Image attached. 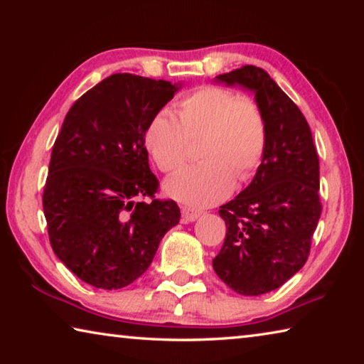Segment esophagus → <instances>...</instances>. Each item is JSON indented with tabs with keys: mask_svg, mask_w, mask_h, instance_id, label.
<instances>
[{
	"mask_svg": "<svg viewBox=\"0 0 364 364\" xmlns=\"http://www.w3.org/2000/svg\"><path fill=\"white\" fill-rule=\"evenodd\" d=\"M202 215L200 210H197V208L193 207H181V220L183 223H191V221H196Z\"/></svg>",
	"mask_w": 364,
	"mask_h": 364,
	"instance_id": "1",
	"label": "esophagus"
}]
</instances>
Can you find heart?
<instances>
[{"instance_id": "1", "label": "heart", "mask_w": 364, "mask_h": 364, "mask_svg": "<svg viewBox=\"0 0 364 364\" xmlns=\"http://www.w3.org/2000/svg\"><path fill=\"white\" fill-rule=\"evenodd\" d=\"M199 139L204 162L175 173L165 193L183 204L208 207L231 194L236 178L244 181L254 175L267 147V120L250 97L202 86L178 102V117L159 110L144 132L146 149L167 173L186 162L191 141Z\"/></svg>"}]
</instances>
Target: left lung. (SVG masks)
<instances>
[{
  "label": "left lung",
  "instance_id": "obj_1",
  "mask_svg": "<svg viewBox=\"0 0 364 364\" xmlns=\"http://www.w3.org/2000/svg\"><path fill=\"white\" fill-rule=\"evenodd\" d=\"M255 96L267 120V147L254 180L220 207L226 237L213 269L241 295L281 287L304 267L321 217L319 160L308 122L260 67L215 77Z\"/></svg>",
  "mask_w": 364,
  "mask_h": 364
}]
</instances>
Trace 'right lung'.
<instances>
[{
	"label": "right lung",
	"mask_w": 364,
	"mask_h": 364,
	"mask_svg": "<svg viewBox=\"0 0 364 364\" xmlns=\"http://www.w3.org/2000/svg\"><path fill=\"white\" fill-rule=\"evenodd\" d=\"M180 88L181 83L114 73L65 115L49 162L43 212L54 254L86 284L107 291L132 284L180 221L176 202L154 199L159 181L144 147L147 123Z\"/></svg>",
	"instance_id": "add662e5"
}]
</instances>
